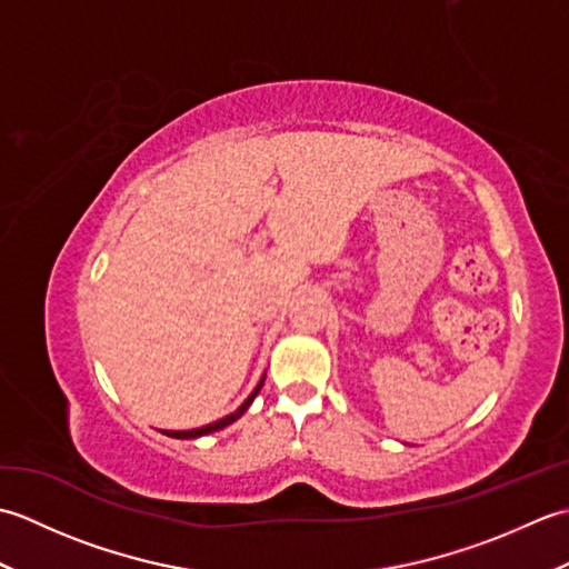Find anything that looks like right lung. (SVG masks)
Here are the masks:
<instances>
[{"label":"right lung","instance_id":"obj_1","mask_svg":"<svg viewBox=\"0 0 569 569\" xmlns=\"http://www.w3.org/2000/svg\"><path fill=\"white\" fill-rule=\"evenodd\" d=\"M263 379H266V377H261V381L257 383V389H253V391L249 393L247 401L241 403V406L234 410V413H229V416H224V418H220V420H214V422H210V426L192 428V430H163V435H168V438H176V440H196V438H202V435H210V432H217V430H222V428H227V426H232L234 420H239L241 416L247 413V408L251 406L253 398H257V393L261 391Z\"/></svg>","mask_w":569,"mask_h":569}]
</instances>
